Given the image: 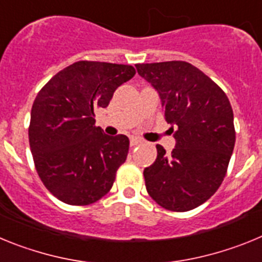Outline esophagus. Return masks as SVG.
<instances>
[{"label":"esophagus","mask_w":262,"mask_h":262,"mask_svg":"<svg viewBox=\"0 0 262 262\" xmlns=\"http://www.w3.org/2000/svg\"><path fill=\"white\" fill-rule=\"evenodd\" d=\"M140 143H142V140H140V139L129 138V145H131V147H135V145L140 144Z\"/></svg>","instance_id":"34e87169"}]
</instances>
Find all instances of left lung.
<instances>
[{
    "label": "left lung",
    "instance_id": "obj_1",
    "mask_svg": "<svg viewBox=\"0 0 262 262\" xmlns=\"http://www.w3.org/2000/svg\"><path fill=\"white\" fill-rule=\"evenodd\" d=\"M136 71L161 99L172 124L176 147L170 155L160 144L144 169L148 194L170 211H189L205 203L226 176L235 147L233 113L226 93L186 61L136 64Z\"/></svg>",
    "mask_w": 262,
    "mask_h": 262
}]
</instances>
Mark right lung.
I'll return each mask as SVG.
<instances>
[{
	"mask_svg": "<svg viewBox=\"0 0 262 262\" xmlns=\"http://www.w3.org/2000/svg\"><path fill=\"white\" fill-rule=\"evenodd\" d=\"M131 66L77 61L53 76L31 108L29 140L36 172L61 202L90 205L110 190L126 161L129 140L96 127L118 86L131 80Z\"/></svg>",
	"mask_w": 262,
	"mask_h": 262,
	"instance_id": "right-lung-1",
	"label": "right lung"
}]
</instances>
